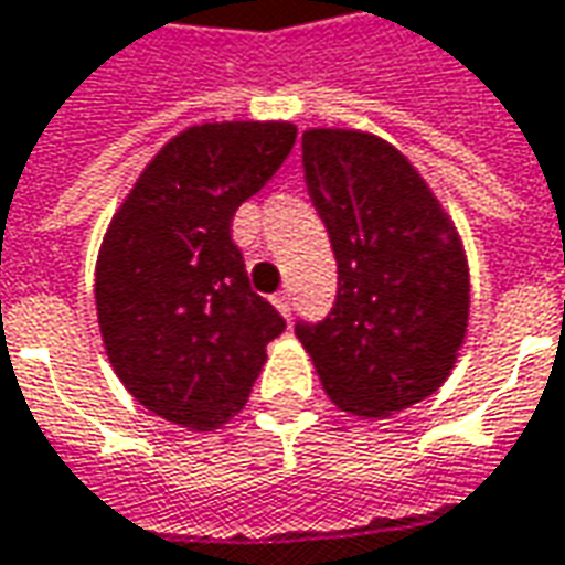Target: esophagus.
I'll list each match as a JSON object with an SVG mask.
<instances>
[{
  "mask_svg": "<svg viewBox=\"0 0 565 565\" xmlns=\"http://www.w3.org/2000/svg\"><path fill=\"white\" fill-rule=\"evenodd\" d=\"M275 306H278V312H281L284 318H290V294H287V290H281V294L275 297Z\"/></svg>",
  "mask_w": 565,
  "mask_h": 565,
  "instance_id": "obj_1",
  "label": "esophagus"
}]
</instances>
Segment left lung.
Here are the masks:
<instances>
[{
	"mask_svg": "<svg viewBox=\"0 0 565 565\" xmlns=\"http://www.w3.org/2000/svg\"><path fill=\"white\" fill-rule=\"evenodd\" d=\"M302 170L337 259V299L297 321L324 393L359 417L433 395L458 362L470 275L458 232L412 163L352 129L302 132Z\"/></svg>",
	"mask_w": 565,
	"mask_h": 565,
	"instance_id": "8db88e82",
	"label": "left lung"
}]
</instances>
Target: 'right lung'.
I'll use <instances>...</instances> for the list:
<instances>
[{
  "label": "right lung",
  "instance_id": "1",
  "mask_svg": "<svg viewBox=\"0 0 565 565\" xmlns=\"http://www.w3.org/2000/svg\"><path fill=\"white\" fill-rule=\"evenodd\" d=\"M290 122H203L138 175L105 234L95 306L107 359L148 412L213 429L244 408L281 312L250 287L237 206L278 172Z\"/></svg>",
  "mask_w": 565,
  "mask_h": 565
}]
</instances>
